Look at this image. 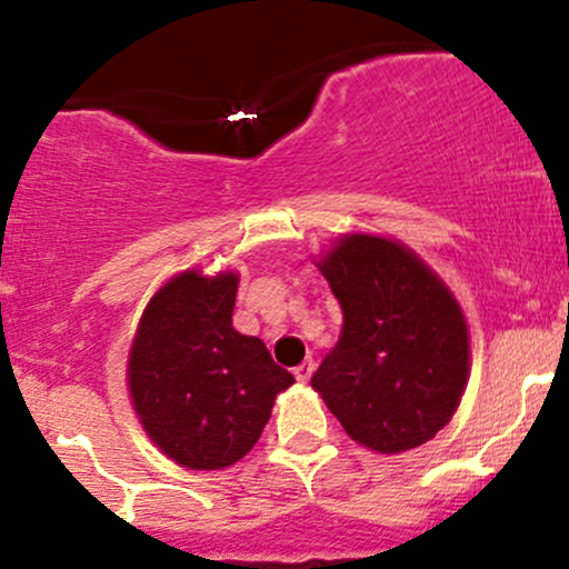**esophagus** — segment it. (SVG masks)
Returning <instances> with one entry per match:
<instances>
[{
  "label": "esophagus",
  "instance_id": "obj_1",
  "mask_svg": "<svg viewBox=\"0 0 569 569\" xmlns=\"http://www.w3.org/2000/svg\"><path fill=\"white\" fill-rule=\"evenodd\" d=\"M312 369H316V363H312V361H305V363H299V367H293V377H297V382L310 380Z\"/></svg>",
  "mask_w": 569,
  "mask_h": 569
}]
</instances>
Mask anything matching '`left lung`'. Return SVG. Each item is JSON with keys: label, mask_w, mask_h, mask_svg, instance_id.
Masks as SVG:
<instances>
[{"label": "left lung", "mask_w": 569, "mask_h": 569, "mask_svg": "<svg viewBox=\"0 0 569 569\" xmlns=\"http://www.w3.org/2000/svg\"><path fill=\"white\" fill-rule=\"evenodd\" d=\"M318 267L342 307V335L312 388L375 452L430 441L460 407L471 369L452 291L407 246L377 234H345Z\"/></svg>", "instance_id": "left-lung-1"}]
</instances>
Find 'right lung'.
Here are the masks:
<instances>
[{"label":"right lung","mask_w":569,"mask_h":569,"mask_svg":"<svg viewBox=\"0 0 569 569\" xmlns=\"http://www.w3.org/2000/svg\"><path fill=\"white\" fill-rule=\"evenodd\" d=\"M234 293V272H181L147 305L130 348L128 388L143 430L192 471L251 452L276 396L293 382L262 339L232 329Z\"/></svg>","instance_id":"obj_1"}]
</instances>
